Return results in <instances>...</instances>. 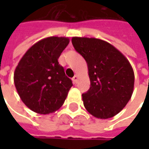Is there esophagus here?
<instances>
[{"mask_svg": "<svg viewBox=\"0 0 149 149\" xmlns=\"http://www.w3.org/2000/svg\"><path fill=\"white\" fill-rule=\"evenodd\" d=\"M78 79H79V77H78L77 75L76 74L74 77H73V78H72V81H73V82H74V83H76V84H77L78 81Z\"/></svg>", "mask_w": 149, "mask_h": 149, "instance_id": "esophagus-1", "label": "esophagus"}]
</instances>
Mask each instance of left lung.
I'll return each instance as SVG.
<instances>
[{"label":"left lung","mask_w":149,"mask_h":149,"mask_svg":"<svg viewBox=\"0 0 149 149\" xmlns=\"http://www.w3.org/2000/svg\"><path fill=\"white\" fill-rule=\"evenodd\" d=\"M72 43L88 69L90 88L82 94L84 108L97 118L118 114L131 99L134 88V72L128 59L103 40L74 37Z\"/></svg>","instance_id":"8db88e82"}]
</instances>
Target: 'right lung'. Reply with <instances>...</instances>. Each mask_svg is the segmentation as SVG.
I'll return each instance as SVG.
<instances>
[{"instance_id":"add662e5","label":"right lung","mask_w":149,"mask_h":149,"mask_svg":"<svg viewBox=\"0 0 149 149\" xmlns=\"http://www.w3.org/2000/svg\"><path fill=\"white\" fill-rule=\"evenodd\" d=\"M69 39L49 37L29 49L14 72L15 87L21 100L32 111L49 114L65 102L72 81L65 75L58 58Z\"/></svg>"}]
</instances>
